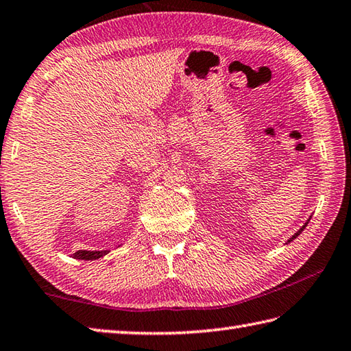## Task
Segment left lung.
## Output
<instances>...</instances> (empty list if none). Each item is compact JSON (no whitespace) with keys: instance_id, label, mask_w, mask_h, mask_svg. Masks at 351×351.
I'll use <instances>...</instances> for the list:
<instances>
[{"instance_id":"8db88e82","label":"left lung","mask_w":351,"mask_h":351,"mask_svg":"<svg viewBox=\"0 0 351 351\" xmlns=\"http://www.w3.org/2000/svg\"><path fill=\"white\" fill-rule=\"evenodd\" d=\"M308 221H310V220H307V223H308ZM307 223H304V226H302V228H301V229L298 230V232H296L295 235H292V238H290V240H287V243H290V241H293V240H295V238H296V237H298V235H300V234L302 232V230H304V228H306V226H307Z\"/></svg>"}]
</instances>
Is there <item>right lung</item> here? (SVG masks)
<instances>
[{
	"mask_svg": "<svg viewBox=\"0 0 351 351\" xmlns=\"http://www.w3.org/2000/svg\"><path fill=\"white\" fill-rule=\"evenodd\" d=\"M107 254L108 250H77V252L73 254V258H76V260L91 261V260H97V258H101Z\"/></svg>",
	"mask_w": 351,
	"mask_h": 351,
	"instance_id": "right-lung-1",
	"label": "right lung"
}]
</instances>
